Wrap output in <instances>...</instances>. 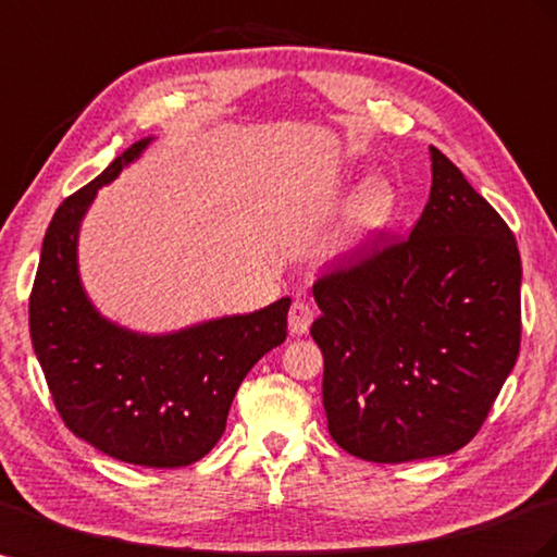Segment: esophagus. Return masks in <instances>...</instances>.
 Segmentation results:
<instances>
[{
    "label": "esophagus",
    "instance_id": "esophagus-1",
    "mask_svg": "<svg viewBox=\"0 0 557 557\" xmlns=\"http://www.w3.org/2000/svg\"><path fill=\"white\" fill-rule=\"evenodd\" d=\"M313 321V309L302 302V299H295L290 311H288V327L293 335H305L309 333V325Z\"/></svg>",
    "mask_w": 557,
    "mask_h": 557
}]
</instances>
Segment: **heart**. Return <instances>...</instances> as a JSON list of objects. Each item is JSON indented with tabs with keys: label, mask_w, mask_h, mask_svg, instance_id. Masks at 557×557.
Listing matches in <instances>:
<instances>
[{
	"label": "heart",
	"mask_w": 557,
	"mask_h": 557,
	"mask_svg": "<svg viewBox=\"0 0 557 557\" xmlns=\"http://www.w3.org/2000/svg\"><path fill=\"white\" fill-rule=\"evenodd\" d=\"M396 191L384 180H372L363 189L351 208V227L356 232H377L396 215Z\"/></svg>",
	"instance_id": "heart-1"
}]
</instances>
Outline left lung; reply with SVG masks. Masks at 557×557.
Listing matches in <instances>:
<instances>
[{"label":"left lung","mask_w":557,"mask_h":557,"mask_svg":"<svg viewBox=\"0 0 557 557\" xmlns=\"http://www.w3.org/2000/svg\"><path fill=\"white\" fill-rule=\"evenodd\" d=\"M431 173L408 238L313 283L327 431L366 461L457 453L483 426L520 351L516 236L435 147Z\"/></svg>","instance_id":"8db88e82"}]
</instances>
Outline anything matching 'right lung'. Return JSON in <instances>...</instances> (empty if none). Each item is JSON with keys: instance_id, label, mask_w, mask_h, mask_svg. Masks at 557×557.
<instances>
[{"instance_id": "obj_1", "label": "right lung", "mask_w": 557, "mask_h": 557, "mask_svg": "<svg viewBox=\"0 0 557 557\" xmlns=\"http://www.w3.org/2000/svg\"><path fill=\"white\" fill-rule=\"evenodd\" d=\"M133 143L58 206L29 295V335L65 426L119 461L177 469L206 457L250 368L285 339L290 297L169 335L102 319L77 269V234L96 191L140 157Z\"/></svg>"}]
</instances>
